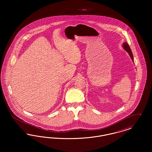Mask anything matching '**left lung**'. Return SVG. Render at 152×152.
Instances as JSON below:
<instances>
[{
	"label": "left lung",
	"mask_w": 152,
	"mask_h": 152,
	"mask_svg": "<svg viewBox=\"0 0 152 152\" xmlns=\"http://www.w3.org/2000/svg\"><path fill=\"white\" fill-rule=\"evenodd\" d=\"M123 47L125 50V51H126L129 54L130 58H132V60L133 61V54H132V51L130 50V47L128 45V44L127 43H124L123 44Z\"/></svg>",
	"instance_id": "8db88e82"
}]
</instances>
